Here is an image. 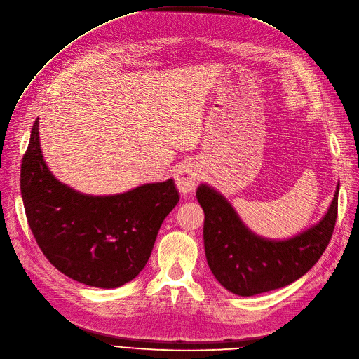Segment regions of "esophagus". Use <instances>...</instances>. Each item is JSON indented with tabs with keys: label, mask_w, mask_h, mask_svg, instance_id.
I'll use <instances>...</instances> for the list:
<instances>
[{
	"label": "esophagus",
	"mask_w": 359,
	"mask_h": 359,
	"mask_svg": "<svg viewBox=\"0 0 359 359\" xmlns=\"http://www.w3.org/2000/svg\"><path fill=\"white\" fill-rule=\"evenodd\" d=\"M201 177V171L194 163L180 164L175 171V180L177 189L182 194H189L195 189L196 182Z\"/></svg>",
	"instance_id": "obj_1"
}]
</instances>
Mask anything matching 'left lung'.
I'll use <instances>...</instances> for the list:
<instances>
[{
	"label": "left lung",
	"mask_w": 359,
	"mask_h": 359,
	"mask_svg": "<svg viewBox=\"0 0 359 359\" xmlns=\"http://www.w3.org/2000/svg\"><path fill=\"white\" fill-rule=\"evenodd\" d=\"M337 195L321 220L287 241L257 236L227 199L199 184L196 198L204 210V246L214 277L231 293L254 296L287 286L313 269L329 245L336 218Z\"/></svg>",
	"instance_id": "obj_1"
}]
</instances>
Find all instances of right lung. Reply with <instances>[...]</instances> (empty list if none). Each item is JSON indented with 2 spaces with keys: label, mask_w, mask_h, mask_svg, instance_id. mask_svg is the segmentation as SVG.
I'll list each match as a JSON object with an SVG mask.
<instances>
[{
  "label": "right lung",
  "mask_w": 359,
  "mask_h": 359,
  "mask_svg": "<svg viewBox=\"0 0 359 359\" xmlns=\"http://www.w3.org/2000/svg\"><path fill=\"white\" fill-rule=\"evenodd\" d=\"M27 223L53 266L76 282L114 289L148 262L158 230L179 202L173 179L108 196H92L58 182L39 145V118L20 170Z\"/></svg>",
  "instance_id": "add662e5"
}]
</instances>
